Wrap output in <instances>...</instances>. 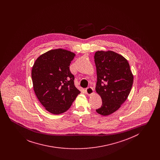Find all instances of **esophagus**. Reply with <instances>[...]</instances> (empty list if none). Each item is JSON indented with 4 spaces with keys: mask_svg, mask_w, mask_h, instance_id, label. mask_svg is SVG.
Instances as JSON below:
<instances>
[{
    "mask_svg": "<svg viewBox=\"0 0 160 160\" xmlns=\"http://www.w3.org/2000/svg\"><path fill=\"white\" fill-rule=\"evenodd\" d=\"M86 93L88 95H91L93 93V89L92 87H88L86 89Z\"/></svg>",
    "mask_w": 160,
    "mask_h": 160,
    "instance_id": "34e87169",
    "label": "esophagus"
}]
</instances>
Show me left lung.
<instances>
[{
	"instance_id": "left-lung-1",
	"label": "left lung",
	"mask_w": 160,
	"mask_h": 160,
	"mask_svg": "<svg viewBox=\"0 0 160 160\" xmlns=\"http://www.w3.org/2000/svg\"><path fill=\"white\" fill-rule=\"evenodd\" d=\"M97 68L96 92L102 99L98 114L108 116L117 111L127 100L133 84L129 63L113 51H97L94 56Z\"/></svg>"
}]
</instances>
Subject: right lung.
<instances>
[{
    "label": "right lung",
    "instance_id": "1",
    "mask_svg": "<svg viewBox=\"0 0 160 160\" xmlns=\"http://www.w3.org/2000/svg\"><path fill=\"white\" fill-rule=\"evenodd\" d=\"M76 54L58 48L39 56L32 69L33 90L46 110L54 114L67 111L80 91L69 70Z\"/></svg>",
    "mask_w": 160,
    "mask_h": 160
}]
</instances>
